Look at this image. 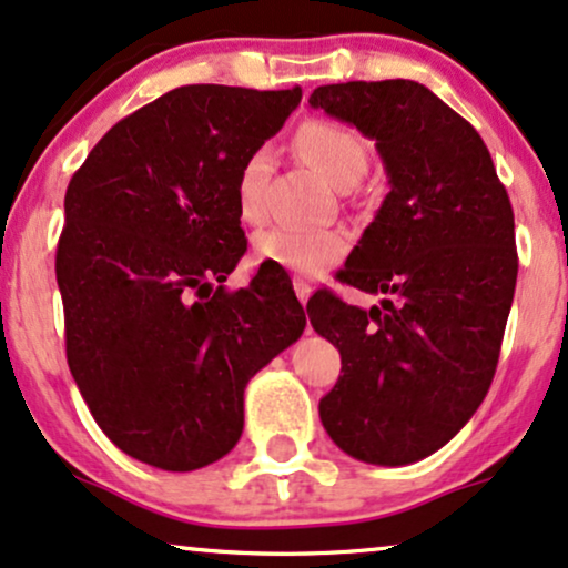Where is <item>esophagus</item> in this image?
<instances>
[{
    "label": "esophagus",
    "instance_id": "1",
    "mask_svg": "<svg viewBox=\"0 0 568 568\" xmlns=\"http://www.w3.org/2000/svg\"><path fill=\"white\" fill-rule=\"evenodd\" d=\"M292 284H295V292H297V300H300V303H307V300H311V295H313V286L311 284H307L305 282V278H295V282H292Z\"/></svg>",
    "mask_w": 568,
    "mask_h": 568
}]
</instances>
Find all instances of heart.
<instances>
[{
  "label": "heart",
  "instance_id": "1",
  "mask_svg": "<svg viewBox=\"0 0 568 568\" xmlns=\"http://www.w3.org/2000/svg\"><path fill=\"white\" fill-rule=\"evenodd\" d=\"M297 150L307 163L332 181L334 186H353L366 171V144L347 125L334 121H305L297 129ZM273 165L268 144L255 146L236 176V207L244 221L255 223L263 215V184ZM349 236L339 229L271 226L257 234L255 250L263 261L278 268L316 276L345 257Z\"/></svg>",
  "mask_w": 568,
  "mask_h": 568
}]
</instances>
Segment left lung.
Listing matches in <instances>:
<instances>
[{
	"mask_svg": "<svg viewBox=\"0 0 568 568\" xmlns=\"http://www.w3.org/2000/svg\"><path fill=\"white\" fill-rule=\"evenodd\" d=\"M307 102L374 139L389 179L339 271L382 303L361 311L326 290L307 303L342 355L321 424L363 464H416L493 384L519 273L514 210L477 129L424 83H328Z\"/></svg>",
	"mask_w": 568,
	"mask_h": 568,
	"instance_id": "8db88e82",
	"label": "left lung"
}]
</instances>
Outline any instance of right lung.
Segmentation results:
<instances>
[{
  "mask_svg": "<svg viewBox=\"0 0 568 568\" xmlns=\"http://www.w3.org/2000/svg\"><path fill=\"white\" fill-rule=\"evenodd\" d=\"M300 100V87L173 89L115 123L70 179L54 261L68 366L100 429L146 466L223 458L247 382L303 334L284 271L215 286L247 250L244 158Z\"/></svg>",
  "mask_w": 568,
  "mask_h": 568,
  "instance_id": "add662e5",
  "label": "right lung"
}]
</instances>
